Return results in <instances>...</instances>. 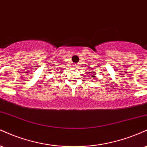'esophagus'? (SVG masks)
<instances>
[{
	"mask_svg": "<svg viewBox=\"0 0 147 147\" xmlns=\"http://www.w3.org/2000/svg\"><path fill=\"white\" fill-rule=\"evenodd\" d=\"M74 67H78V64H74Z\"/></svg>",
	"mask_w": 147,
	"mask_h": 147,
	"instance_id": "obj_1",
	"label": "esophagus"
}]
</instances>
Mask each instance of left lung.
Listing matches in <instances>:
<instances>
[{
	"label": "left lung",
	"instance_id": "left-lung-1",
	"mask_svg": "<svg viewBox=\"0 0 147 147\" xmlns=\"http://www.w3.org/2000/svg\"><path fill=\"white\" fill-rule=\"evenodd\" d=\"M94 73H93V74H94ZM92 77H93V76H92Z\"/></svg>",
	"mask_w": 147,
	"mask_h": 147
}]
</instances>
